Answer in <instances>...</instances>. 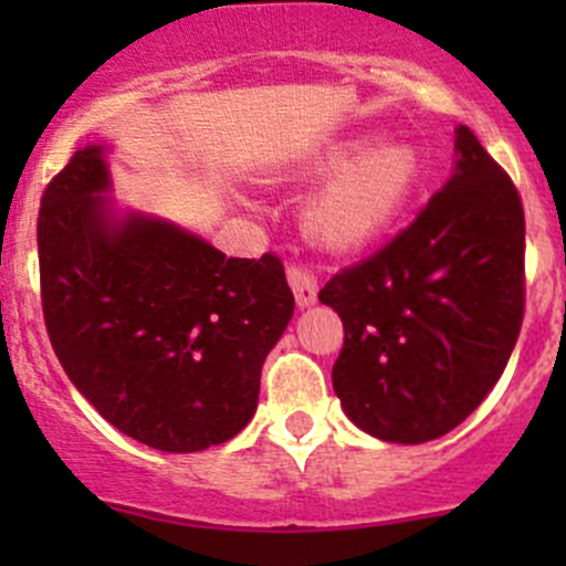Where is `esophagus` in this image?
Segmentation results:
<instances>
[{"mask_svg":"<svg viewBox=\"0 0 566 566\" xmlns=\"http://www.w3.org/2000/svg\"><path fill=\"white\" fill-rule=\"evenodd\" d=\"M287 282H290V287H293L298 306L317 304V282L304 265H290L287 268Z\"/></svg>","mask_w":566,"mask_h":566,"instance_id":"34e87169","label":"esophagus"}]
</instances>
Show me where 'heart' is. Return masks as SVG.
Wrapping results in <instances>:
<instances>
[{
    "label": "heart",
    "instance_id": "obj_1",
    "mask_svg": "<svg viewBox=\"0 0 566 566\" xmlns=\"http://www.w3.org/2000/svg\"><path fill=\"white\" fill-rule=\"evenodd\" d=\"M358 142L312 150L295 175L310 177L331 169L304 205V227L315 241L353 249L386 230L413 193L419 161L408 145L375 142L353 153Z\"/></svg>",
    "mask_w": 566,
    "mask_h": 566
}]
</instances>
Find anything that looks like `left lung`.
Here are the masks:
<instances>
[{
  "label": "left lung",
  "mask_w": 566,
  "mask_h": 566,
  "mask_svg": "<svg viewBox=\"0 0 566 566\" xmlns=\"http://www.w3.org/2000/svg\"><path fill=\"white\" fill-rule=\"evenodd\" d=\"M454 175L413 221L319 290L345 328L334 391L391 443L447 436L499 384L526 310V216L468 125Z\"/></svg>",
  "instance_id": "1"
}]
</instances>
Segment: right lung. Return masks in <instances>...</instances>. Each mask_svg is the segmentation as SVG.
Returning <instances> with one entry per match:
<instances>
[{
  "instance_id": "1",
  "label": "right lung",
  "mask_w": 566,
  "mask_h": 566,
  "mask_svg": "<svg viewBox=\"0 0 566 566\" xmlns=\"http://www.w3.org/2000/svg\"><path fill=\"white\" fill-rule=\"evenodd\" d=\"M104 147L73 153L38 216L51 347L108 424L161 452L235 438L295 298L276 254L227 256L142 213L114 219Z\"/></svg>"
}]
</instances>
